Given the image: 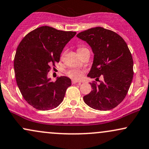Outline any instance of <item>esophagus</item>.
I'll list each match as a JSON object with an SVG mask.
<instances>
[{"label": "esophagus", "mask_w": 149, "mask_h": 149, "mask_svg": "<svg viewBox=\"0 0 149 149\" xmlns=\"http://www.w3.org/2000/svg\"><path fill=\"white\" fill-rule=\"evenodd\" d=\"M78 82H80L78 81V80H72V84H76V83H78Z\"/></svg>", "instance_id": "1"}]
</instances>
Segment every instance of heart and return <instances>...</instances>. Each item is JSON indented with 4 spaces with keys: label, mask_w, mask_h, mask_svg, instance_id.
Listing matches in <instances>:
<instances>
[{
    "label": "heart",
    "mask_w": 149,
    "mask_h": 149,
    "mask_svg": "<svg viewBox=\"0 0 149 149\" xmlns=\"http://www.w3.org/2000/svg\"><path fill=\"white\" fill-rule=\"evenodd\" d=\"M85 49H87V48H84V47L79 48L78 49V52L79 53V52H81ZM67 74L68 76H69L70 78H73V79H80V78L82 76V72L80 71V70L78 69H73L69 70V71H67Z\"/></svg>",
    "instance_id": "b5f03b06"
}]
</instances>
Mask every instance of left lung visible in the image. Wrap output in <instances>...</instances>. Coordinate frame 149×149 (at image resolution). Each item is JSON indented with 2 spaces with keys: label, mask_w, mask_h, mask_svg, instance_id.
Returning a JSON list of instances; mask_svg holds the SVG:
<instances>
[{
  "label": "left lung",
  "mask_w": 149,
  "mask_h": 149,
  "mask_svg": "<svg viewBox=\"0 0 149 149\" xmlns=\"http://www.w3.org/2000/svg\"><path fill=\"white\" fill-rule=\"evenodd\" d=\"M76 36L87 42L94 53L87 76L96 79L103 77L99 85L90 83L92 90L84 96V101L95 110L114 108L126 97L133 76V60L126 43L118 34L102 27Z\"/></svg>",
  "instance_id": "8db88e82"
}]
</instances>
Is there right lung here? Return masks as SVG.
Here are the masks:
<instances>
[{
  "instance_id": "add662e5",
  "label": "right lung",
  "mask_w": 149,
  "mask_h": 149,
  "mask_svg": "<svg viewBox=\"0 0 149 149\" xmlns=\"http://www.w3.org/2000/svg\"><path fill=\"white\" fill-rule=\"evenodd\" d=\"M76 34L42 26L25 36L18 46L14 60L18 87L27 103L37 110L57 107L71 85L67 76L57 77L52 82L48 72L51 64L60 61L64 46Z\"/></svg>"
}]
</instances>
